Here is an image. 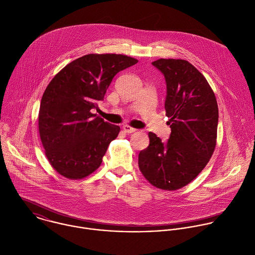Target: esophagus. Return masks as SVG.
Masks as SVG:
<instances>
[{"label": "esophagus", "instance_id": "34e87169", "mask_svg": "<svg viewBox=\"0 0 255 255\" xmlns=\"http://www.w3.org/2000/svg\"><path fill=\"white\" fill-rule=\"evenodd\" d=\"M123 130H124V132H126V133H133V132L136 131L135 128H132V127L128 126V125H124V126H123Z\"/></svg>", "mask_w": 255, "mask_h": 255}]
</instances>
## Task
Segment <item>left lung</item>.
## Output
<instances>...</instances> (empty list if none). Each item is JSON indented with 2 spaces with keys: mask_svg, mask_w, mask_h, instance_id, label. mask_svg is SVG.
<instances>
[{
  "mask_svg": "<svg viewBox=\"0 0 255 255\" xmlns=\"http://www.w3.org/2000/svg\"><path fill=\"white\" fill-rule=\"evenodd\" d=\"M152 64L165 76L166 143L149 132L150 144L139 153L144 177L156 188L175 191L191 183L209 163L217 144L218 102L205 76L184 59H158Z\"/></svg>",
  "mask_w": 255,
  "mask_h": 255,
  "instance_id": "left-lung-1",
  "label": "left lung"
}]
</instances>
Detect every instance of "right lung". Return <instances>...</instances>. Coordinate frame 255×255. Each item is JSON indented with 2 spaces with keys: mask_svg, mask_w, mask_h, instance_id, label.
Wrapping results in <instances>:
<instances>
[{
  "mask_svg": "<svg viewBox=\"0 0 255 255\" xmlns=\"http://www.w3.org/2000/svg\"><path fill=\"white\" fill-rule=\"evenodd\" d=\"M137 62L123 54L91 53L71 61L51 79L41 97L38 131L45 156L58 174L77 180L99 168L120 127L91 111L113 77Z\"/></svg>",
  "mask_w": 255,
  "mask_h": 255,
  "instance_id": "add662e5",
  "label": "right lung"
}]
</instances>
